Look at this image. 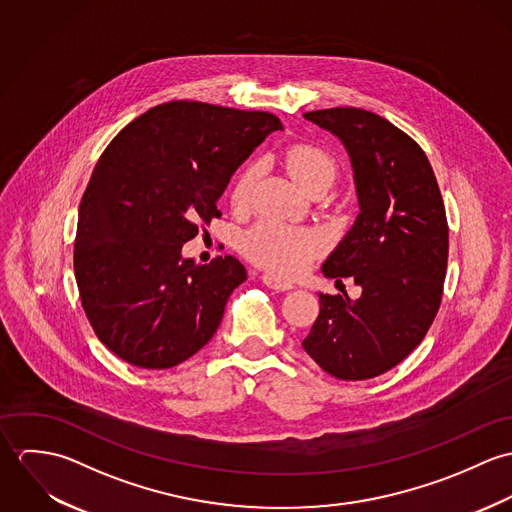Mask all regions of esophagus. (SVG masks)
Instances as JSON below:
<instances>
[{
  "label": "esophagus",
  "instance_id": "34e87169",
  "mask_svg": "<svg viewBox=\"0 0 512 512\" xmlns=\"http://www.w3.org/2000/svg\"><path fill=\"white\" fill-rule=\"evenodd\" d=\"M262 282H264V286H268L270 290H276V292H290V290H293L290 282H284V280H280L276 276H270V274H264Z\"/></svg>",
  "mask_w": 512,
  "mask_h": 512
}]
</instances>
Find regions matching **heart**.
<instances>
[{"label":"heart","instance_id":"b5f03b06","mask_svg":"<svg viewBox=\"0 0 512 512\" xmlns=\"http://www.w3.org/2000/svg\"><path fill=\"white\" fill-rule=\"evenodd\" d=\"M284 163L293 179L309 191L319 183H333L337 175V161L325 147L315 144H292L284 149ZM258 177V163H246L230 191L234 207H246L252 187ZM244 256L256 266L278 274L295 276L323 252V236L311 228L288 226L276 220H262L250 228L240 240Z\"/></svg>","mask_w":512,"mask_h":512}]
</instances>
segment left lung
<instances>
[{
    "instance_id": "obj_1",
    "label": "left lung",
    "mask_w": 512,
    "mask_h": 512,
    "mask_svg": "<svg viewBox=\"0 0 512 512\" xmlns=\"http://www.w3.org/2000/svg\"><path fill=\"white\" fill-rule=\"evenodd\" d=\"M305 120L349 151L361 213L323 264L353 278L359 299L319 293L305 353L341 380H366L402 363L436 319L449 228L434 169L408 134L363 108H327Z\"/></svg>"
}]
</instances>
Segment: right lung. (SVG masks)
Instances as JSON below:
<instances>
[{
	"instance_id": "right-lung-1",
	"label": "right lung",
	"mask_w": 512,
	"mask_h": 512,
	"mask_svg": "<svg viewBox=\"0 0 512 512\" xmlns=\"http://www.w3.org/2000/svg\"><path fill=\"white\" fill-rule=\"evenodd\" d=\"M278 116L175 100L130 122L100 155L78 209L74 276L96 337L130 365L163 370L203 349L246 280L219 256H181Z\"/></svg>"
}]
</instances>
